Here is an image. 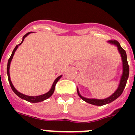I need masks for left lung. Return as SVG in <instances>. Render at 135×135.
<instances>
[{
  "mask_svg": "<svg viewBox=\"0 0 135 135\" xmlns=\"http://www.w3.org/2000/svg\"><path fill=\"white\" fill-rule=\"evenodd\" d=\"M108 42L112 45H114L118 47V50L119 53L121 55L122 60V68H123V72H122V75L120 78V84H119L117 90L114 92V93L112 94L111 96H109L108 98L104 99H88L82 97V95L80 94L79 90H78V88H77V93H78V96L82 99L83 101H86L87 103H90L92 105H104L108 104V103H111L112 101H114V100L116 99L117 98H118L119 97L122 95V92H123L125 86H126V82L128 78V76H129V65L128 64V61H127V56H126V51L122 48L120 46V43L118 42L115 40H109Z\"/></svg>",
  "mask_w": 135,
  "mask_h": 135,
  "instance_id": "1",
  "label": "left lung"
}]
</instances>
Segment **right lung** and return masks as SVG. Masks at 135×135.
I'll use <instances>...</instances> for the list:
<instances>
[{
	"instance_id": "1",
	"label": "right lung",
	"mask_w": 135,
	"mask_h": 135,
	"mask_svg": "<svg viewBox=\"0 0 135 135\" xmlns=\"http://www.w3.org/2000/svg\"><path fill=\"white\" fill-rule=\"evenodd\" d=\"M30 33H32V32H28V33H27L26 34H25V35L23 36V40H22V41H21V43L19 44L18 45H17V46L15 47V49H13V52H12L10 58L9 59V61H8V64H7V76H8V80H9V84H10V86H11V89H12V90H13V91L14 93H15L19 97H20V98L22 99H24V100H26V101H29V102H31V103H38V102H40V101H45V100H46V99L49 98L50 97L53 95V93H54L55 88L56 84H57V82H58V80L60 79L61 77V76H59V77H57V78H56L54 82H53V85H52V86H51V89H50L48 93H46L44 94V95H39V96H35V97L27 96V95H23V94L21 93H20V92L17 91V90L15 89V88L13 86V84H12L11 81L10 74H9V68H10L11 61L12 59H13V57L14 53H15V52L16 51L17 49L18 48V46H20V45H21V43H22V42H23V40H24L25 38H26V37L27 36L28 34H30Z\"/></svg>"
}]
</instances>
